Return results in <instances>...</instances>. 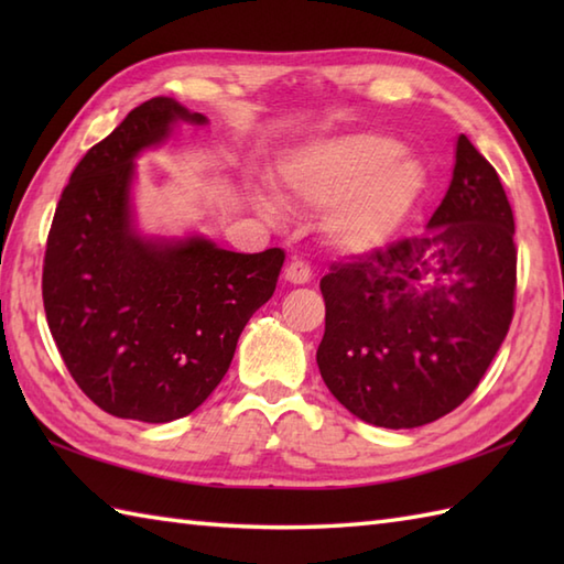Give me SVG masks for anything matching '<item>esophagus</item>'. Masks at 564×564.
<instances>
[{
	"mask_svg": "<svg viewBox=\"0 0 564 564\" xmlns=\"http://www.w3.org/2000/svg\"><path fill=\"white\" fill-rule=\"evenodd\" d=\"M310 279H313V269H310V263L303 261V259H293V261L289 263V269H285V281L303 285V283H307Z\"/></svg>",
	"mask_w": 564,
	"mask_h": 564,
	"instance_id": "1",
	"label": "esophagus"
}]
</instances>
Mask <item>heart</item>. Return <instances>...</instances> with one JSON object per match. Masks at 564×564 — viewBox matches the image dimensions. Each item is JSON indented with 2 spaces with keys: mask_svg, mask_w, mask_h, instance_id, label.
<instances>
[{
  "mask_svg": "<svg viewBox=\"0 0 564 564\" xmlns=\"http://www.w3.org/2000/svg\"><path fill=\"white\" fill-rule=\"evenodd\" d=\"M285 182L313 206H332L327 235L364 251L398 230L422 188V166L378 133L322 142L285 164Z\"/></svg>",
  "mask_w": 564,
  "mask_h": 564,
  "instance_id": "heart-1",
  "label": "heart"
}]
</instances>
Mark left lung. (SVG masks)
<instances>
[{
	"label": "left lung",
	"instance_id": "obj_1",
	"mask_svg": "<svg viewBox=\"0 0 564 564\" xmlns=\"http://www.w3.org/2000/svg\"><path fill=\"white\" fill-rule=\"evenodd\" d=\"M319 291L317 366L346 410L386 429L453 412L480 386L513 317V213L495 166L460 135L426 230L332 263Z\"/></svg>",
	"mask_w": 564,
	"mask_h": 564
}]
</instances>
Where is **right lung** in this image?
Segmentation results:
<instances>
[{
  "label": "right lung",
  "instance_id": "right-lung-1",
  "mask_svg": "<svg viewBox=\"0 0 564 564\" xmlns=\"http://www.w3.org/2000/svg\"><path fill=\"white\" fill-rule=\"evenodd\" d=\"M176 121L206 116L154 97L84 154L43 261L45 319L69 376L104 412L148 424L191 414L220 386L285 261L279 247L237 254L203 237L154 242L133 230V160Z\"/></svg>",
  "mask_w": 564,
  "mask_h": 564
}]
</instances>
